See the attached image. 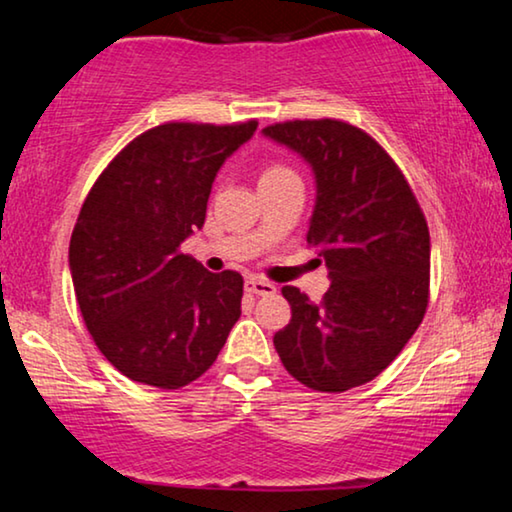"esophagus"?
Listing matches in <instances>:
<instances>
[{
  "label": "esophagus",
  "mask_w": 512,
  "mask_h": 512,
  "mask_svg": "<svg viewBox=\"0 0 512 512\" xmlns=\"http://www.w3.org/2000/svg\"><path fill=\"white\" fill-rule=\"evenodd\" d=\"M244 289L249 293H254V296H275L277 293V286L265 282V279H258V277H249L247 282H244Z\"/></svg>",
  "instance_id": "esophagus-1"
}]
</instances>
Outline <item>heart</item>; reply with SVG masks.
Returning <instances> with one entry per match:
<instances>
[{
    "instance_id": "1",
    "label": "heart",
    "mask_w": 512,
    "mask_h": 512,
    "mask_svg": "<svg viewBox=\"0 0 512 512\" xmlns=\"http://www.w3.org/2000/svg\"><path fill=\"white\" fill-rule=\"evenodd\" d=\"M289 174H293L291 170H286V167L282 165H270L268 170L263 172L261 179H277V177H289Z\"/></svg>"
}]
</instances>
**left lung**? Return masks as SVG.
<instances>
[{"instance_id":"left-lung-1","label":"left lung","mask_w":512,"mask_h":512,"mask_svg":"<svg viewBox=\"0 0 512 512\" xmlns=\"http://www.w3.org/2000/svg\"><path fill=\"white\" fill-rule=\"evenodd\" d=\"M263 135L312 167L317 198L307 244L331 279L321 303L284 286L291 321L275 333V349L284 368L314 391L361 387L401 354L424 319L426 219L389 153L354 125L286 121Z\"/></svg>"}]
</instances>
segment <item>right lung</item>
<instances>
[{"instance_id":"1","label":"right lung","mask_w":512,"mask_h":512,"mask_svg":"<svg viewBox=\"0 0 512 512\" xmlns=\"http://www.w3.org/2000/svg\"><path fill=\"white\" fill-rule=\"evenodd\" d=\"M256 128L158 125L132 139L90 188L69 270L95 345L130 380L186 387L240 319V272L214 275L179 247L205 223L216 172Z\"/></svg>"}]
</instances>
